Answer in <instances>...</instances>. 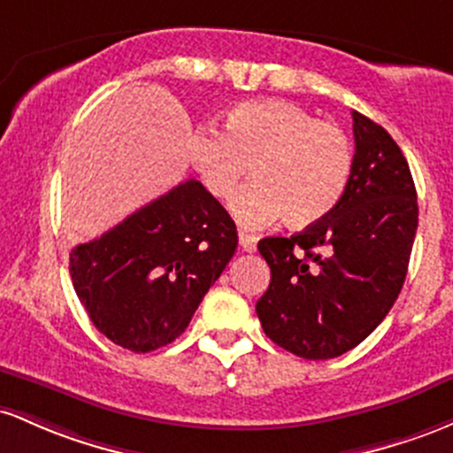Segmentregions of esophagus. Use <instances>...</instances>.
I'll use <instances>...</instances> for the list:
<instances>
[{"label":"esophagus","instance_id":"esophagus-1","mask_svg":"<svg viewBox=\"0 0 453 453\" xmlns=\"http://www.w3.org/2000/svg\"><path fill=\"white\" fill-rule=\"evenodd\" d=\"M240 246H242V250L254 252L257 250V237L250 235V233H246V231H240Z\"/></svg>","mask_w":453,"mask_h":453}]
</instances>
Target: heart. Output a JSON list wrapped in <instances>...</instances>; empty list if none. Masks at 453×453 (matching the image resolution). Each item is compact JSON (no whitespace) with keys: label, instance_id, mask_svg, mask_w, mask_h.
<instances>
[{"label":"heart","instance_id":"obj_1","mask_svg":"<svg viewBox=\"0 0 453 453\" xmlns=\"http://www.w3.org/2000/svg\"><path fill=\"white\" fill-rule=\"evenodd\" d=\"M190 160L203 186L222 201L254 162V181L233 196L231 213L257 231L282 216L291 226L327 216L349 186L353 147L334 121L287 100H254L228 111L225 132L210 126L192 132Z\"/></svg>","mask_w":453,"mask_h":453}]
</instances>
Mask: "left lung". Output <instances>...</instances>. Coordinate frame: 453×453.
<instances>
[{
  "label": "left lung",
  "mask_w": 453,
  "mask_h": 453,
  "mask_svg": "<svg viewBox=\"0 0 453 453\" xmlns=\"http://www.w3.org/2000/svg\"><path fill=\"white\" fill-rule=\"evenodd\" d=\"M353 173L327 216L291 237H265L258 252L272 282L257 302L263 332L303 359L357 347L398 299L415 231L418 192L389 132L353 111Z\"/></svg>",
  "instance_id": "obj_1"
}]
</instances>
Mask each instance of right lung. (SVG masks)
Wrapping results in <instances>:
<instances>
[{"label":"right lung","instance_id":"right-lung-1","mask_svg":"<svg viewBox=\"0 0 453 453\" xmlns=\"http://www.w3.org/2000/svg\"><path fill=\"white\" fill-rule=\"evenodd\" d=\"M235 248L233 218L201 181L188 180L73 248L70 276L100 334L150 353L186 332Z\"/></svg>","mask_w":453,"mask_h":453}]
</instances>
